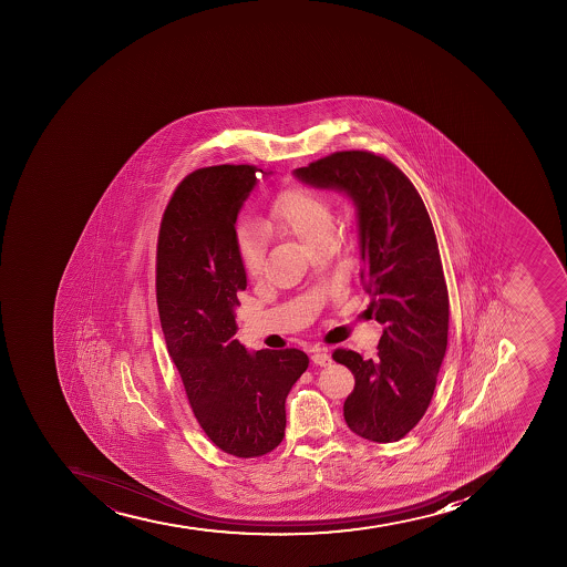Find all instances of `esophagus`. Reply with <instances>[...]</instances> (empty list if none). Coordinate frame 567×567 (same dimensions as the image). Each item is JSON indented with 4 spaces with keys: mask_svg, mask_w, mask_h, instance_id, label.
<instances>
[{
    "mask_svg": "<svg viewBox=\"0 0 567 567\" xmlns=\"http://www.w3.org/2000/svg\"><path fill=\"white\" fill-rule=\"evenodd\" d=\"M311 361L316 362L317 367H331V357L328 353V350L324 348H319V350L313 351V355H311Z\"/></svg>",
    "mask_w": 567,
    "mask_h": 567,
    "instance_id": "obj_1",
    "label": "esophagus"
}]
</instances>
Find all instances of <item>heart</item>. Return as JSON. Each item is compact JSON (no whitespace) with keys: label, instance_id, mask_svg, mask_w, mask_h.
Here are the masks:
<instances>
[{"label":"heart","instance_id":"1","mask_svg":"<svg viewBox=\"0 0 567 567\" xmlns=\"http://www.w3.org/2000/svg\"><path fill=\"white\" fill-rule=\"evenodd\" d=\"M266 230L285 231L313 248L322 239L333 237V216L324 197L317 192L291 186L274 200L265 223ZM237 251L243 268L250 277H259L265 268V243L256 226L237 231Z\"/></svg>","mask_w":567,"mask_h":567}]
</instances>
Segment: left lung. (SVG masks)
<instances>
[{"label":"left lung","mask_w":567,"mask_h":567,"mask_svg":"<svg viewBox=\"0 0 567 567\" xmlns=\"http://www.w3.org/2000/svg\"><path fill=\"white\" fill-rule=\"evenodd\" d=\"M293 176L355 205L361 285L384 330L373 359L333 351L355 375L344 421L368 441H401L426 413L446 355L450 299L430 214L411 181L371 152H336Z\"/></svg>","instance_id":"8db88e82"}]
</instances>
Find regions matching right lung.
<instances>
[{"instance_id": "1", "label": "right lung", "mask_w": 567, "mask_h": 567, "mask_svg": "<svg viewBox=\"0 0 567 567\" xmlns=\"http://www.w3.org/2000/svg\"><path fill=\"white\" fill-rule=\"evenodd\" d=\"M192 172L161 220L156 291L166 348L199 426L239 458L281 444L286 396L308 368L305 351H248L237 333L246 271L236 223L265 172L220 165ZM271 174V172H268Z\"/></svg>"}]
</instances>
